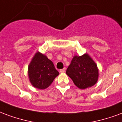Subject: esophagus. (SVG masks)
Masks as SVG:
<instances>
[{
    "label": "esophagus",
    "instance_id": "1",
    "mask_svg": "<svg viewBox=\"0 0 122 122\" xmlns=\"http://www.w3.org/2000/svg\"><path fill=\"white\" fill-rule=\"evenodd\" d=\"M66 71V67H64V68H63V69H62V70H60V73H64V72Z\"/></svg>",
    "mask_w": 122,
    "mask_h": 122
}]
</instances>
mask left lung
Here are the masks:
<instances>
[{"label": "left lung", "instance_id": "left-lung-1", "mask_svg": "<svg viewBox=\"0 0 122 122\" xmlns=\"http://www.w3.org/2000/svg\"><path fill=\"white\" fill-rule=\"evenodd\" d=\"M66 74L80 89H86L96 84L99 70L96 62L88 54L75 55L66 70Z\"/></svg>", "mask_w": 122, "mask_h": 122}]
</instances>
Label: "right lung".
Returning a JSON list of instances; mask_svg holds the SVG:
<instances>
[{
    "label": "right lung",
    "mask_w": 122,
    "mask_h": 122,
    "mask_svg": "<svg viewBox=\"0 0 122 122\" xmlns=\"http://www.w3.org/2000/svg\"><path fill=\"white\" fill-rule=\"evenodd\" d=\"M28 79L34 88L46 89L59 75L51 60L40 52H36L28 66Z\"/></svg>",
    "instance_id": "right-lung-1"
}]
</instances>
